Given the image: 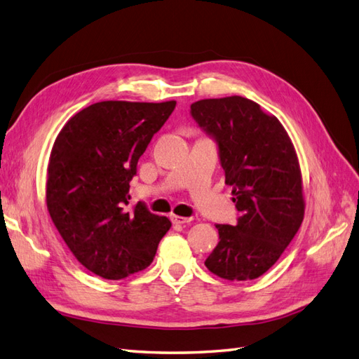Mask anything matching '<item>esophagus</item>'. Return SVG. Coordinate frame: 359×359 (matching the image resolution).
<instances>
[{
  "label": "esophagus",
  "mask_w": 359,
  "mask_h": 359,
  "mask_svg": "<svg viewBox=\"0 0 359 359\" xmlns=\"http://www.w3.org/2000/svg\"><path fill=\"white\" fill-rule=\"evenodd\" d=\"M171 222L176 223V224H188L192 222L191 217H179V215H171Z\"/></svg>",
  "instance_id": "obj_1"
}]
</instances>
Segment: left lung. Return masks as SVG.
<instances>
[{
    "label": "left lung",
    "mask_w": 359,
    "mask_h": 359,
    "mask_svg": "<svg viewBox=\"0 0 359 359\" xmlns=\"http://www.w3.org/2000/svg\"><path fill=\"white\" fill-rule=\"evenodd\" d=\"M191 116L218 147L226 183L232 187L236 224H217L219 243L209 271L227 280L259 278L280 258L305 214L296 150L279 119L244 97L208 98Z\"/></svg>",
    "instance_id": "8db88e82"
}]
</instances>
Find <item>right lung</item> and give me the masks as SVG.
<instances>
[{
  "label": "right lung",
  "instance_id": "add662e5",
  "mask_svg": "<svg viewBox=\"0 0 359 359\" xmlns=\"http://www.w3.org/2000/svg\"><path fill=\"white\" fill-rule=\"evenodd\" d=\"M174 107L176 101H100L72 116L54 141L48 212L77 261L100 278L118 280L149 267L170 231V219L141 201L128 208V183Z\"/></svg>",
  "mask_w": 359,
  "mask_h": 359
}]
</instances>
